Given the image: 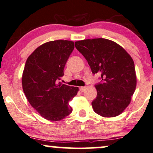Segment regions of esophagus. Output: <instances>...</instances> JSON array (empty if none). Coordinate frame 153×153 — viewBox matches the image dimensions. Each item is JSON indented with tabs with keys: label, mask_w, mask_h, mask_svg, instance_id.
I'll use <instances>...</instances> for the list:
<instances>
[{
	"label": "esophagus",
	"mask_w": 153,
	"mask_h": 153,
	"mask_svg": "<svg viewBox=\"0 0 153 153\" xmlns=\"http://www.w3.org/2000/svg\"><path fill=\"white\" fill-rule=\"evenodd\" d=\"M79 91H82V92H83V91H85L86 87H80L79 88Z\"/></svg>",
	"instance_id": "obj_1"
}]
</instances>
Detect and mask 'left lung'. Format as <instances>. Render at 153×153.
Returning <instances> with one entry per match:
<instances>
[{"label": "left lung", "instance_id": "1", "mask_svg": "<svg viewBox=\"0 0 153 153\" xmlns=\"http://www.w3.org/2000/svg\"><path fill=\"white\" fill-rule=\"evenodd\" d=\"M75 46L92 74L101 75L100 82L95 85L97 97L91 102L94 111L103 117L119 115L130 103L136 89L132 58L120 45L106 39L78 41Z\"/></svg>", "mask_w": 153, "mask_h": 153}]
</instances>
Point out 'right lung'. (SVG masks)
Instances as JSON below:
<instances>
[{
  "label": "right lung",
  "instance_id": "right-lung-1",
  "mask_svg": "<svg viewBox=\"0 0 153 153\" xmlns=\"http://www.w3.org/2000/svg\"><path fill=\"white\" fill-rule=\"evenodd\" d=\"M74 49V43L55 40L41 45L27 59L22 76L23 92L44 119L57 121L72 112L68 102L77 95L78 87L58 82Z\"/></svg>",
  "mask_w": 153,
  "mask_h": 153
}]
</instances>
